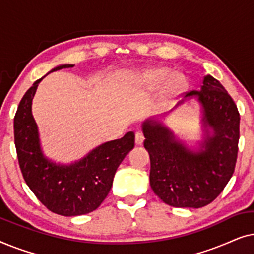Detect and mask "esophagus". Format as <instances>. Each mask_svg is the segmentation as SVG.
Returning <instances> with one entry per match:
<instances>
[{"label": "esophagus", "mask_w": 254, "mask_h": 254, "mask_svg": "<svg viewBox=\"0 0 254 254\" xmlns=\"http://www.w3.org/2000/svg\"><path fill=\"white\" fill-rule=\"evenodd\" d=\"M144 141V135L142 131H137L136 134H135V142H136V144H142Z\"/></svg>", "instance_id": "1"}]
</instances>
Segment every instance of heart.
Returning <instances> with one entry per match:
<instances>
[{
  "instance_id": "b5f03b06",
  "label": "heart",
  "mask_w": 254,
  "mask_h": 254,
  "mask_svg": "<svg viewBox=\"0 0 254 254\" xmlns=\"http://www.w3.org/2000/svg\"><path fill=\"white\" fill-rule=\"evenodd\" d=\"M145 81L154 88L165 85L166 96L172 97L178 95L186 88V79L182 75L171 76V70L168 68H157L148 71Z\"/></svg>"
}]
</instances>
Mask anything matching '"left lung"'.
<instances>
[{"label":"left lung","instance_id":"1","mask_svg":"<svg viewBox=\"0 0 254 254\" xmlns=\"http://www.w3.org/2000/svg\"><path fill=\"white\" fill-rule=\"evenodd\" d=\"M203 107V121L213 128L200 151H190L157 121L143 124L144 148L150 155V186L163 202L178 208H201L220 195L234 175L238 154L239 112L224 86L213 76L201 90L185 92Z\"/></svg>","mask_w":254,"mask_h":254}]
</instances>
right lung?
<instances>
[{
	"label": "right lung",
	"instance_id": "right-lung-1",
	"mask_svg": "<svg viewBox=\"0 0 254 254\" xmlns=\"http://www.w3.org/2000/svg\"><path fill=\"white\" fill-rule=\"evenodd\" d=\"M74 67L62 64L52 71ZM38 79L20 100L13 121L15 145L23 178L48 210L62 216H77L96 210L109 194L116 171L134 148L135 135L106 142L71 165H57L44 157L31 105Z\"/></svg>",
	"mask_w": 254,
	"mask_h": 254
}]
</instances>
